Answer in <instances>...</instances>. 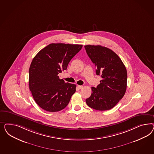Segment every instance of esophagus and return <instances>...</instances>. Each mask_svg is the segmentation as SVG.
Listing matches in <instances>:
<instances>
[{
    "label": "esophagus",
    "mask_w": 154,
    "mask_h": 154,
    "mask_svg": "<svg viewBox=\"0 0 154 154\" xmlns=\"http://www.w3.org/2000/svg\"><path fill=\"white\" fill-rule=\"evenodd\" d=\"M77 87L79 89H82L83 88V86H81V85H78Z\"/></svg>",
    "instance_id": "1"
}]
</instances>
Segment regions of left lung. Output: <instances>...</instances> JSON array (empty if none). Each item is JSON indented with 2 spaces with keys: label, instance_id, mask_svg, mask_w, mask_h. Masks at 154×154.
Masks as SVG:
<instances>
[{
  "label": "left lung",
  "instance_id": "1",
  "mask_svg": "<svg viewBox=\"0 0 154 154\" xmlns=\"http://www.w3.org/2000/svg\"><path fill=\"white\" fill-rule=\"evenodd\" d=\"M85 50L96 66V74L102 80L86 102L90 107L106 111L114 107L126 92L127 71L121 59L115 52L100 45H86Z\"/></svg>",
  "mask_w": 154,
  "mask_h": 154
}]
</instances>
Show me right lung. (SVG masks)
Listing matches in <instances>:
<instances>
[{"label": "right lung", "mask_w": 154, "mask_h": 154, "mask_svg": "<svg viewBox=\"0 0 154 154\" xmlns=\"http://www.w3.org/2000/svg\"><path fill=\"white\" fill-rule=\"evenodd\" d=\"M82 45L51 43L33 58L29 71V85L38 105L48 112L65 108L75 92L76 85L65 83L58 74L66 70Z\"/></svg>", "instance_id": "right-lung-1"}]
</instances>
